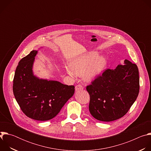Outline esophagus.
Listing matches in <instances>:
<instances>
[{"mask_svg": "<svg viewBox=\"0 0 151 151\" xmlns=\"http://www.w3.org/2000/svg\"><path fill=\"white\" fill-rule=\"evenodd\" d=\"M83 89V87L81 85H78L75 87V90L78 91V90H82Z\"/></svg>", "mask_w": 151, "mask_h": 151, "instance_id": "1", "label": "esophagus"}]
</instances>
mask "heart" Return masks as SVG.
Instances as JSON below:
<instances>
[{"instance_id":"obj_1","label":"heart","mask_w":151,"mask_h":151,"mask_svg":"<svg viewBox=\"0 0 151 151\" xmlns=\"http://www.w3.org/2000/svg\"><path fill=\"white\" fill-rule=\"evenodd\" d=\"M97 55V52H91L73 58L70 61V67L66 69L68 73L71 76L82 74L83 79L87 82L95 79L106 65L104 57Z\"/></svg>"}]
</instances>
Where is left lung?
Returning a JSON list of instances; mask_svg holds the SVG:
<instances>
[{"mask_svg": "<svg viewBox=\"0 0 151 151\" xmlns=\"http://www.w3.org/2000/svg\"><path fill=\"white\" fill-rule=\"evenodd\" d=\"M139 69L125 60L123 65L107 69L87 87L90 96L89 111L101 121L110 122L124 116L139 93Z\"/></svg>", "mask_w": 151, "mask_h": 151, "instance_id": "8db88e82", "label": "left lung"}]
</instances>
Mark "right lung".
I'll use <instances>...</instances> for the list:
<instances>
[{
  "label": "right lung",
  "instance_id": "add662e5",
  "mask_svg": "<svg viewBox=\"0 0 151 151\" xmlns=\"http://www.w3.org/2000/svg\"><path fill=\"white\" fill-rule=\"evenodd\" d=\"M37 50L21 59L13 81V93L23 113L37 121L54 118L74 94L75 87L52 80L40 79L33 74V67Z\"/></svg>",
  "mask_w": 151,
  "mask_h": 151
}]
</instances>
